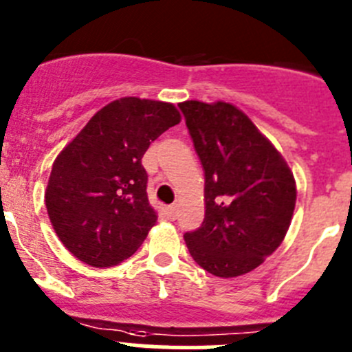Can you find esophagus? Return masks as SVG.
<instances>
[{"label":"esophagus","mask_w":352,"mask_h":352,"mask_svg":"<svg viewBox=\"0 0 352 352\" xmlns=\"http://www.w3.org/2000/svg\"><path fill=\"white\" fill-rule=\"evenodd\" d=\"M166 214L169 216L170 220H174V218H176V206H169V208L166 209Z\"/></svg>","instance_id":"esophagus-1"}]
</instances>
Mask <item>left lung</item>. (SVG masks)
Instances as JSON below:
<instances>
[{
	"label": "left lung",
	"mask_w": 352,
	"mask_h": 352,
	"mask_svg": "<svg viewBox=\"0 0 352 352\" xmlns=\"http://www.w3.org/2000/svg\"><path fill=\"white\" fill-rule=\"evenodd\" d=\"M204 169L206 214L185 243L199 265L237 277L281 246L295 211L292 169L246 113L230 102H179Z\"/></svg>",
	"instance_id": "1"
}]
</instances>
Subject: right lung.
<instances>
[{"label": "right lung", "instance_id": "1", "mask_svg": "<svg viewBox=\"0 0 352 352\" xmlns=\"http://www.w3.org/2000/svg\"><path fill=\"white\" fill-rule=\"evenodd\" d=\"M179 122L170 102L122 98L99 109L57 155L45 206L71 254L87 265L113 267L136 253L157 221L141 159Z\"/></svg>", "mask_w": 352, "mask_h": 352}]
</instances>
